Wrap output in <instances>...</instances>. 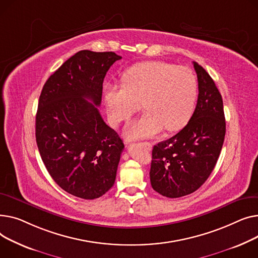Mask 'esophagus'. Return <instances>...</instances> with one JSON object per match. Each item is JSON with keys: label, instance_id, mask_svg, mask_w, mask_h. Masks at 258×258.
<instances>
[{"label": "esophagus", "instance_id": "obj_1", "mask_svg": "<svg viewBox=\"0 0 258 258\" xmlns=\"http://www.w3.org/2000/svg\"><path fill=\"white\" fill-rule=\"evenodd\" d=\"M142 145H143V146H145L146 148H148L149 150H150V149H152V144L149 143V142H145V143H142Z\"/></svg>", "mask_w": 258, "mask_h": 258}]
</instances>
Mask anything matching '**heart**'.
Here are the masks:
<instances>
[{"label":"heart","instance_id":"obj_1","mask_svg":"<svg viewBox=\"0 0 258 258\" xmlns=\"http://www.w3.org/2000/svg\"><path fill=\"white\" fill-rule=\"evenodd\" d=\"M197 95L198 82L189 69L162 61L134 66L125 73L124 85L107 84L104 93L114 125L130 118L144 104L145 114L126 126L130 139L152 136L163 128L169 132L182 129L192 114Z\"/></svg>","mask_w":258,"mask_h":258}]
</instances>
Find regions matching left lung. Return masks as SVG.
I'll return each instance as SVG.
<instances>
[{"label":"left lung","mask_w":258,"mask_h":258,"mask_svg":"<svg viewBox=\"0 0 258 258\" xmlns=\"http://www.w3.org/2000/svg\"><path fill=\"white\" fill-rule=\"evenodd\" d=\"M192 63L199 87L196 109L182 130L152 150L151 185L168 198L189 195L205 182L215 169L225 139L222 96L209 74Z\"/></svg>","instance_id":"obj_1"}]
</instances>
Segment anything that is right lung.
<instances>
[{
	"instance_id": "obj_1",
	"label": "right lung",
	"mask_w": 258,
	"mask_h": 258,
	"mask_svg": "<svg viewBox=\"0 0 258 258\" xmlns=\"http://www.w3.org/2000/svg\"><path fill=\"white\" fill-rule=\"evenodd\" d=\"M120 58L76 53L50 76L39 97L35 135L41 159L55 182L81 199L99 198L115 181L124 144L98 106L105 75Z\"/></svg>"
}]
</instances>
